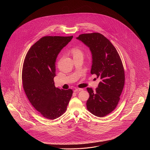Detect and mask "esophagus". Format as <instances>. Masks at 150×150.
Returning <instances> with one entry per match:
<instances>
[{"label": "esophagus", "instance_id": "1", "mask_svg": "<svg viewBox=\"0 0 150 150\" xmlns=\"http://www.w3.org/2000/svg\"><path fill=\"white\" fill-rule=\"evenodd\" d=\"M83 91V89L82 88H76L74 90V92H79V91Z\"/></svg>", "mask_w": 150, "mask_h": 150}]
</instances>
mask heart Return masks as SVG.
Returning <instances> with one entry per match:
<instances>
[{
  "instance_id": "b5f03b06",
  "label": "heart",
  "mask_w": 150,
  "mask_h": 150,
  "mask_svg": "<svg viewBox=\"0 0 150 150\" xmlns=\"http://www.w3.org/2000/svg\"><path fill=\"white\" fill-rule=\"evenodd\" d=\"M72 54L74 56V57L78 56H80L83 55V53L81 50H80L78 48H74L71 51Z\"/></svg>"
}]
</instances>
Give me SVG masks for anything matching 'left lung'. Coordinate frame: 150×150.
Wrapping results in <instances>:
<instances>
[{
    "instance_id": "obj_1",
    "label": "left lung",
    "mask_w": 150,
    "mask_h": 150,
    "mask_svg": "<svg viewBox=\"0 0 150 150\" xmlns=\"http://www.w3.org/2000/svg\"><path fill=\"white\" fill-rule=\"evenodd\" d=\"M76 39L89 48L92 57L91 73L101 80L95 91L86 88L89 93L87 109L96 116L103 117L117 106L124 86L125 74L120 57L110 41L100 33L83 34Z\"/></svg>"
}]
</instances>
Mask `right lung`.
<instances>
[{"label":"right lung","mask_w":150,"mask_h":150,"mask_svg":"<svg viewBox=\"0 0 150 150\" xmlns=\"http://www.w3.org/2000/svg\"><path fill=\"white\" fill-rule=\"evenodd\" d=\"M73 36H44L29 50L23 65V89L30 102L47 119L54 120L67 110L72 91L54 86L56 62Z\"/></svg>","instance_id":"obj_1"}]
</instances>
